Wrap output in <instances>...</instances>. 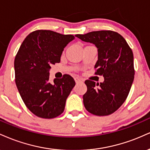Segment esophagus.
<instances>
[{
    "instance_id": "esophagus-1",
    "label": "esophagus",
    "mask_w": 150,
    "mask_h": 150,
    "mask_svg": "<svg viewBox=\"0 0 150 150\" xmlns=\"http://www.w3.org/2000/svg\"><path fill=\"white\" fill-rule=\"evenodd\" d=\"M74 80H75L76 83H81V82H82V81H83L82 79L79 78V77H75V78H74Z\"/></svg>"
}]
</instances>
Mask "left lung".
<instances>
[{
    "mask_svg": "<svg viewBox=\"0 0 150 150\" xmlns=\"http://www.w3.org/2000/svg\"><path fill=\"white\" fill-rule=\"evenodd\" d=\"M76 36L98 47L95 74L105 78L100 83L86 81L87 92L83 96L84 107L94 115H110L123 105L131 90L135 74L133 51L124 37L110 30Z\"/></svg>",
    "mask_w": 150,
    "mask_h": 150,
    "instance_id": "left-lung-1",
    "label": "left lung"
}]
</instances>
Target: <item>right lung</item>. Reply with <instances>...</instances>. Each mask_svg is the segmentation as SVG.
Returning a JSON list of instances; mask_svg holds the SVG:
<instances>
[{
	"instance_id": "1",
	"label": "right lung",
	"mask_w": 150,
	"mask_h": 150,
	"mask_svg": "<svg viewBox=\"0 0 150 150\" xmlns=\"http://www.w3.org/2000/svg\"><path fill=\"white\" fill-rule=\"evenodd\" d=\"M50 30H36L22 42L15 58V83L25 105L33 114L53 119L64 110L76 83L70 75L49 79L51 64L60 62L64 47L74 39Z\"/></svg>"
}]
</instances>
